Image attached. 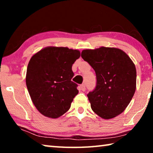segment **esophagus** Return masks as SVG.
<instances>
[{"mask_svg":"<svg viewBox=\"0 0 153 153\" xmlns=\"http://www.w3.org/2000/svg\"><path fill=\"white\" fill-rule=\"evenodd\" d=\"M80 88H81L82 91H85L86 90V86H85V84L80 85Z\"/></svg>","mask_w":153,"mask_h":153,"instance_id":"obj_1","label":"esophagus"}]
</instances>
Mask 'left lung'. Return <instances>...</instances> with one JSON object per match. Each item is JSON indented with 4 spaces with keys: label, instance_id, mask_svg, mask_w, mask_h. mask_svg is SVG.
Masks as SVG:
<instances>
[{
    "label": "left lung",
    "instance_id": "obj_1",
    "mask_svg": "<svg viewBox=\"0 0 153 153\" xmlns=\"http://www.w3.org/2000/svg\"><path fill=\"white\" fill-rule=\"evenodd\" d=\"M81 56L97 76L95 88L87 94L92 111L105 120L120 115L136 91L135 65L126 53L116 48L87 49Z\"/></svg>",
    "mask_w": 153,
    "mask_h": 153
}]
</instances>
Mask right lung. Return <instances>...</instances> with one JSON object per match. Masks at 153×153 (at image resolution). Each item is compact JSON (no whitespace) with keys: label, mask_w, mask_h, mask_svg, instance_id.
<instances>
[{"label":"right lung","mask_w":153,"mask_h":153,"mask_svg":"<svg viewBox=\"0 0 153 153\" xmlns=\"http://www.w3.org/2000/svg\"><path fill=\"white\" fill-rule=\"evenodd\" d=\"M79 56L77 50L50 46L31 58L26 86L33 105L43 115L58 118L69 109L79 92L77 84L71 81V68Z\"/></svg>","instance_id":"add662e5"}]
</instances>
